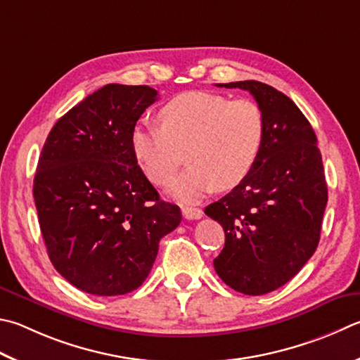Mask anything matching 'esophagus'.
<instances>
[{
  "label": "esophagus",
  "mask_w": 360,
  "mask_h": 360,
  "mask_svg": "<svg viewBox=\"0 0 360 360\" xmlns=\"http://www.w3.org/2000/svg\"><path fill=\"white\" fill-rule=\"evenodd\" d=\"M182 215H184V219L187 220H197V219H201L202 215V211L200 207H182Z\"/></svg>",
  "instance_id": "esophagus-1"
}]
</instances>
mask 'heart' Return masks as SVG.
Masks as SVG:
<instances>
[{
  "instance_id": "obj_1",
  "label": "heart",
  "mask_w": 360,
  "mask_h": 360,
  "mask_svg": "<svg viewBox=\"0 0 360 360\" xmlns=\"http://www.w3.org/2000/svg\"><path fill=\"white\" fill-rule=\"evenodd\" d=\"M159 124L139 122L130 135L135 160L155 184H163L181 165V151L191 163L168 182L167 192L182 202H195L214 188L239 186L263 149V108L250 99L188 91L159 110Z\"/></svg>"
}]
</instances>
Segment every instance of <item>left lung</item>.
<instances>
[{
  "mask_svg": "<svg viewBox=\"0 0 360 360\" xmlns=\"http://www.w3.org/2000/svg\"><path fill=\"white\" fill-rule=\"evenodd\" d=\"M217 86L248 91L266 120L252 173L205 209L225 231L215 272L230 288L259 296L290 282L316 250L328 205L321 153L309 120L288 96L255 80Z\"/></svg>",
  "mask_w": 360,
  "mask_h": 360,
  "instance_id": "8db88e82",
  "label": "left lung"
}]
</instances>
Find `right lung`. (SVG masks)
Masks as SVG:
<instances>
[{"instance_id":"add662e5","label":"right lung","mask_w":360,"mask_h":360,"mask_svg":"<svg viewBox=\"0 0 360 360\" xmlns=\"http://www.w3.org/2000/svg\"><path fill=\"white\" fill-rule=\"evenodd\" d=\"M158 91L105 84L56 121L34 176L39 226L55 269L84 292L120 296L145 282L159 243L181 224L141 172L130 135Z\"/></svg>"}]
</instances>
